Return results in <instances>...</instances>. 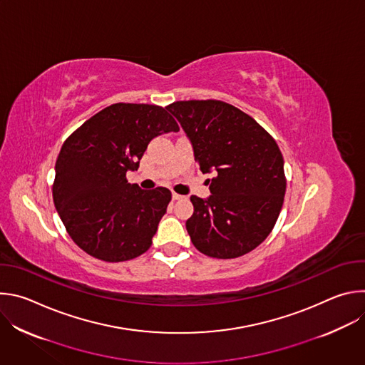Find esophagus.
Listing matches in <instances>:
<instances>
[{
  "label": "esophagus",
  "mask_w": 365,
  "mask_h": 365,
  "mask_svg": "<svg viewBox=\"0 0 365 365\" xmlns=\"http://www.w3.org/2000/svg\"><path fill=\"white\" fill-rule=\"evenodd\" d=\"M183 196L182 195H179V193H176V192H172V199L173 200H179V199H182Z\"/></svg>",
  "instance_id": "1"
}]
</instances>
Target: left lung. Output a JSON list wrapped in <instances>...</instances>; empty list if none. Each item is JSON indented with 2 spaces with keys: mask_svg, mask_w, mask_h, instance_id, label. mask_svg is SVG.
<instances>
[{
  "mask_svg": "<svg viewBox=\"0 0 365 365\" xmlns=\"http://www.w3.org/2000/svg\"><path fill=\"white\" fill-rule=\"evenodd\" d=\"M166 110L187 135L211 195L190 196L186 230L193 245L214 258H237L272 232L286 192L284 162L274 138L227 102L178 101Z\"/></svg>",
  "mask_w": 365,
  "mask_h": 365,
  "instance_id": "1",
  "label": "left lung"
}]
</instances>
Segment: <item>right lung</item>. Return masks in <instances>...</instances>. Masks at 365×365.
Returning <instances> with one entry per match:
<instances>
[{
    "label": "right lung",
    "instance_id": "add662e5",
    "mask_svg": "<svg viewBox=\"0 0 365 365\" xmlns=\"http://www.w3.org/2000/svg\"><path fill=\"white\" fill-rule=\"evenodd\" d=\"M179 131L159 106L113 103L85 121L62 145L55 166L53 202L75 244L108 263L145 252L166 214V187L128 183L148 143Z\"/></svg>",
    "mask_w": 365,
    "mask_h": 365
}]
</instances>
